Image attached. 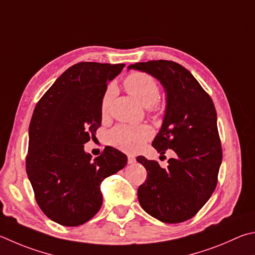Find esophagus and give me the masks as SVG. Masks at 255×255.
Wrapping results in <instances>:
<instances>
[{
	"instance_id": "esophagus-1",
	"label": "esophagus",
	"mask_w": 255,
	"mask_h": 255,
	"mask_svg": "<svg viewBox=\"0 0 255 255\" xmlns=\"http://www.w3.org/2000/svg\"><path fill=\"white\" fill-rule=\"evenodd\" d=\"M136 163V157L133 155H128V164H135Z\"/></svg>"
}]
</instances>
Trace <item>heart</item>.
Returning <instances> with one entry per match:
<instances>
[{
  "label": "heart",
  "mask_w": 255,
  "mask_h": 255,
  "mask_svg": "<svg viewBox=\"0 0 255 255\" xmlns=\"http://www.w3.org/2000/svg\"><path fill=\"white\" fill-rule=\"evenodd\" d=\"M125 88L132 97L139 101L143 107L152 110L159 99L160 89L154 77L143 72H132L124 81ZM116 96L115 86H109L101 99L100 110L104 117H107L110 106ZM151 130L147 126H130L119 125L115 127L108 135L110 145L127 152H135L142 147L143 142L151 137Z\"/></svg>",
  "instance_id": "heart-1"
}]
</instances>
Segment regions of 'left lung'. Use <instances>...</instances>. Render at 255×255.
Masks as SVG:
<instances>
[{
	"label": "left lung",
	"instance_id": "left-lung-1",
	"mask_svg": "<svg viewBox=\"0 0 255 255\" xmlns=\"http://www.w3.org/2000/svg\"><path fill=\"white\" fill-rule=\"evenodd\" d=\"M151 75L163 85L166 110L152 147L164 155L174 151L167 168L138 156L147 170L138 187V201L148 214L164 223H180L196 214L217 184L222 146L213 100L187 69L167 60L128 67Z\"/></svg>",
	"mask_w": 255,
	"mask_h": 255
}]
</instances>
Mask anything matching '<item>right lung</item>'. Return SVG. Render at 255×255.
Masks as SVG:
<instances>
[{
  "mask_svg": "<svg viewBox=\"0 0 255 255\" xmlns=\"http://www.w3.org/2000/svg\"><path fill=\"white\" fill-rule=\"evenodd\" d=\"M125 64L79 62L67 69L36 104L29 127L26 174L50 220L78 226L103 205L100 184L127 164L107 146L91 159L83 145L101 126V99Z\"/></svg>",
  "mask_w": 255,
  "mask_h": 255,
  "instance_id": "obj_1",
  "label": "right lung"
}]
</instances>
